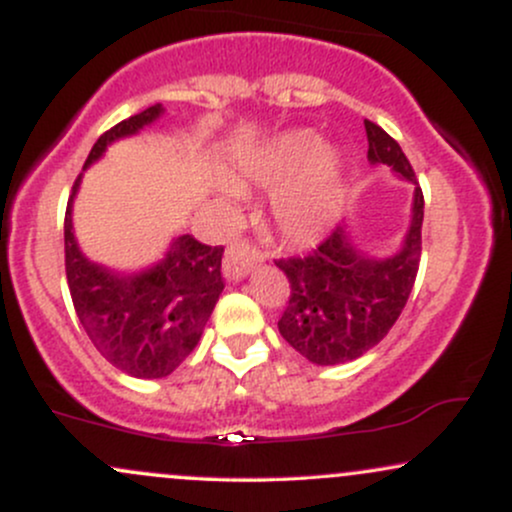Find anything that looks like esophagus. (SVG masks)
Instances as JSON below:
<instances>
[{"label":"esophagus","mask_w":512,"mask_h":512,"mask_svg":"<svg viewBox=\"0 0 512 512\" xmlns=\"http://www.w3.org/2000/svg\"><path fill=\"white\" fill-rule=\"evenodd\" d=\"M257 257H260V252L248 243L231 245V248L226 250V255H223V274L231 281L243 279V276L252 269V264L257 262Z\"/></svg>","instance_id":"34e87169"}]
</instances>
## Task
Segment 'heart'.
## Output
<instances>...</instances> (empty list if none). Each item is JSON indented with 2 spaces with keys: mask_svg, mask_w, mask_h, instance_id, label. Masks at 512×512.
<instances>
[{
  "mask_svg": "<svg viewBox=\"0 0 512 512\" xmlns=\"http://www.w3.org/2000/svg\"><path fill=\"white\" fill-rule=\"evenodd\" d=\"M240 190L274 192L272 226L286 243H317L342 214V163L313 132H289L262 149L238 180Z\"/></svg>",
  "mask_w": 512,
  "mask_h": 512,
  "instance_id": "1",
  "label": "heart"
}]
</instances>
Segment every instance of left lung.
<instances>
[{"mask_svg":"<svg viewBox=\"0 0 512 512\" xmlns=\"http://www.w3.org/2000/svg\"><path fill=\"white\" fill-rule=\"evenodd\" d=\"M368 161L390 166L399 178L414 182L411 223L397 255L375 257L354 248L342 226L303 257L276 260L291 284L289 303L279 320L281 337L298 354L317 363L354 361L392 330L414 289L421 262L424 192L414 168L383 127L366 120Z\"/></svg>","mask_w":512,"mask_h":512,"instance_id":"8db88e82","label":"left lung"}]
</instances>
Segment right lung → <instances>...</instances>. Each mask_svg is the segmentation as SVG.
<instances>
[{
  "mask_svg": "<svg viewBox=\"0 0 512 512\" xmlns=\"http://www.w3.org/2000/svg\"><path fill=\"white\" fill-rule=\"evenodd\" d=\"M163 113L151 105L117 122L98 137L86 168L103 156L108 144L137 134ZM64 214V269L72 303L93 346L132 378H166L192 354L223 291V248L192 236L173 240L168 255L139 274H117L88 262L72 231V199Z\"/></svg>",
  "mask_w": 512,
  "mask_h": 512,
  "instance_id": "obj_1",
  "label": "right lung"
}]
</instances>
